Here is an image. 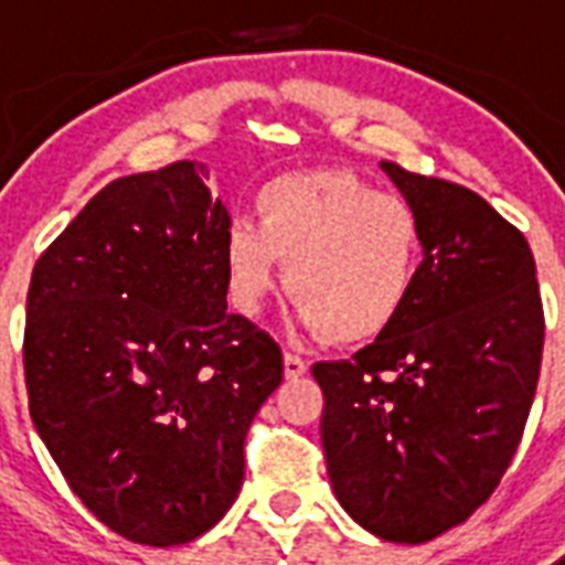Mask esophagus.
<instances>
[{
    "instance_id": "1",
    "label": "esophagus",
    "mask_w": 565,
    "mask_h": 565,
    "mask_svg": "<svg viewBox=\"0 0 565 565\" xmlns=\"http://www.w3.org/2000/svg\"><path fill=\"white\" fill-rule=\"evenodd\" d=\"M308 372V361L299 358L296 352H284V375L287 377H299Z\"/></svg>"
}]
</instances>
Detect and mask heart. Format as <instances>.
Listing matches in <instances>:
<instances>
[{
  "label": "heart",
  "mask_w": 565,
  "mask_h": 565,
  "mask_svg": "<svg viewBox=\"0 0 565 565\" xmlns=\"http://www.w3.org/2000/svg\"><path fill=\"white\" fill-rule=\"evenodd\" d=\"M257 225L237 216L222 234L231 308L255 317L284 264V290L331 343H363L393 326L422 264L411 202L349 172H292L255 199Z\"/></svg>",
  "instance_id": "b5f03b06"
}]
</instances>
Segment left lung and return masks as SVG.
Segmentation results:
<instances>
[{"label":"left lung","instance_id":"1","mask_svg":"<svg viewBox=\"0 0 565 565\" xmlns=\"http://www.w3.org/2000/svg\"><path fill=\"white\" fill-rule=\"evenodd\" d=\"M422 222L411 299L349 361L313 363L322 448L345 513L428 543L490 499L516 455L545 313L525 234L475 190L381 163Z\"/></svg>","mask_w":565,"mask_h":565}]
</instances>
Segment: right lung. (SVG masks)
<instances>
[{
	"label": "right lung",
	"instance_id": "1",
	"mask_svg": "<svg viewBox=\"0 0 565 565\" xmlns=\"http://www.w3.org/2000/svg\"><path fill=\"white\" fill-rule=\"evenodd\" d=\"M231 222L204 167L110 181L38 257L22 366L40 439L82 504L131 543H190L234 504L281 349L228 313Z\"/></svg>",
	"mask_w": 565,
	"mask_h": 565
}]
</instances>
